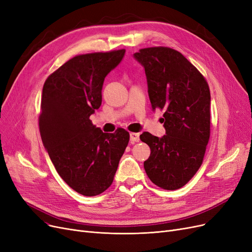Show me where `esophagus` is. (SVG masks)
Instances as JSON below:
<instances>
[{
    "instance_id": "obj_1",
    "label": "esophagus",
    "mask_w": 252,
    "mask_h": 252,
    "mask_svg": "<svg viewBox=\"0 0 252 252\" xmlns=\"http://www.w3.org/2000/svg\"><path fill=\"white\" fill-rule=\"evenodd\" d=\"M130 142H131V143H137V142H140V134L135 133V132H131V133H130Z\"/></svg>"
}]
</instances>
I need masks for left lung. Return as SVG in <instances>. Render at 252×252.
I'll list each match as a JSON object with an SVG mask.
<instances>
[{
	"label": "left lung",
	"instance_id": "8db88e82",
	"mask_svg": "<svg viewBox=\"0 0 252 252\" xmlns=\"http://www.w3.org/2000/svg\"><path fill=\"white\" fill-rule=\"evenodd\" d=\"M133 57L145 68L152 109L164 111L166 135H140L151 149L144 161L145 171L158 187L180 189L200 168L210 140L209 84L184 55L171 48H145Z\"/></svg>",
	"mask_w": 252,
	"mask_h": 252
}]
</instances>
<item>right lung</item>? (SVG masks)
<instances>
[{"label": "right lung", "instance_id": "right-lung-1", "mask_svg": "<svg viewBox=\"0 0 252 252\" xmlns=\"http://www.w3.org/2000/svg\"><path fill=\"white\" fill-rule=\"evenodd\" d=\"M125 50L73 57L43 84L39 132L54 167L66 184L83 196H96L114 181L129 132L105 133L90 117L102 103L107 74L122 62Z\"/></svg>", "mask_w": 252, "mask_h": 252}]
</instances>
